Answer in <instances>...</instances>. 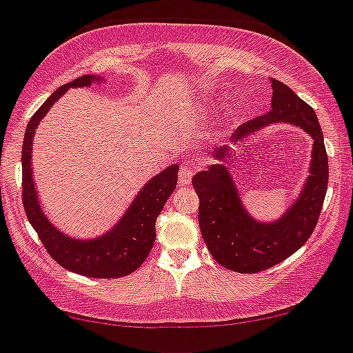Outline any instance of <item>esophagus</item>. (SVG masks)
Listing matches in <instances>:
<instances>
[{
    "instance_id": "1",
    "label": "esophagus",
    "mask_w": 353,
    "mask_h": 353,
    "mask_svg": "<svg viewBox=\"0 0 353 353\" xmlns=\"http://www.w3.org/2000/svg\"><path fill=\"white\" fill-rule=\"evenodd\" d=\"M179 184L181 186H188V184H191V179H192V170L189 165H183L179 170Z\"/></svg>"
}]
</instances>
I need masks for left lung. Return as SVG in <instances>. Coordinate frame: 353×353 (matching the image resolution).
<instances>
[{
  "label": "left lung",
  "mask_w": 353,
  "mask_h": 353,
  "mask_svg": "<svg viewBox=\"0 0 353 353\" xmlns=\"http://www.w3.org/2000/svg\"><path fill=\"white\" fill-rule=\"evenodd\" d=\"M269 113L235 130L228 143L211 152L214 162L192 177L199 196V228L214 261L230 270L254 274L279 264L306 243L318 223L328 188V157L316 113L291 88L270 79ZM292 124L314 139L308 177L298 199L281 217L257 221L244 208L224 162L232 145H239L274 124Z\"/></svg>",
  "instance_id": "left-lung-1"
}]
</instances>
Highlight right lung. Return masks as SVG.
<instances>
[{"mask_svg":"<svg viewBox=\"0 0 353 353\" xmlns=\"http://www.w3.org/2000/svg\"><path fill=\"white\" fill-rule=\"evenodd\" d=\"M103 83H106L105 77L92 74L77 77L54 91V94L49 96V99L37 110V113L30 118L25 132L21 148V177L25 213L50 257L70 272L98 279H113L132 274L150 254L155 242V220L176 189L179 165L165 167L164 170L150 177L143 188H140L117 223L91 239H76L52 223L40 203L32 167L33 137L52 106L70 88H91L92 84Z\"/></svg>","mask_w":353,"mask_h":353,"instance_id":"obj_1","label":"right lung"}]
</instances>
